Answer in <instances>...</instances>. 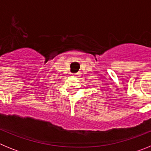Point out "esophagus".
Here are the masks:
<instances>
[{
  "label": "esophagus",
  "instance_id": "esophagus-1",
  "mask_svg": "<svg viewBox=\"0 0 151 151\" xmlns=\"http://www.w3.org/2000/svg\"><path fill=\"white\" fill-rule=\"evenodd\" d=\"M78 76V73H76V74H73V76L74 77H77Z\"/></svg>",
  "mask_w": 151,
  "mask_h": 151
}]
</instances>
